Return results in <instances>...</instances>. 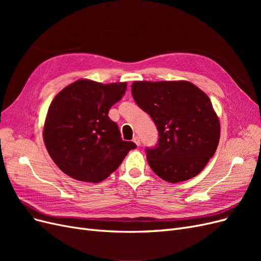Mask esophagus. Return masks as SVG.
Segmentation results:
<instances>
[{
  "label": "esophagus",
  "mask_w": 261,
  "mask_h": 261,
  "mask_svg": "<svg viewBox=\"0 0 261 261\" xmlns=\"http://www.w3.org/2000/svg\"><path fill=\"white\" fill-rule=\"evenodd\" d=\"M133 141H134V143H135L137 146H140V139H139L138 136L134 137V138H133Z\"/></svg>",
  "instance_id": "1"
}]
</instances>
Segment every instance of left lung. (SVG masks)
I'll return each instance as SVG.
<instances>
[{"mask_svg": "<svg viewBox=\"0 0 261 261\" xmlns=\"http://www.w3.org/2000/svg\"><path fill=\"white\" fill-rule=\"evenodd\" d=\"M132 94L159 132L156 146L146 149L150 168L170 183L198 175L220 140L219 117L207 94L186 81L134 82Z\"/></svg>", "mask_w": 261, "mask_h": 261, "instance_id": "8db88e82", "label": "left lung"}]
</instances>
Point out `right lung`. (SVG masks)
I'll return each instance as SVG.
<instances>
[{
	"mask_svg": "<svg viewBox=\"0 0 261 261\" xmlns=\"http://www.w3.org/2000/svg\"><path fill=\"white\" fill-rule=\"evenodd\" d=\"M127 83L101 84L80 80L60 91L48 110L43 127L46 150L72 178L99 183L114 172L129 150L109 110L124 96Z\"/></svg>",
	"mask_w": 261,
	"mask_h": 261,
	"instance_id": "1",
	"label": "right lung"
}]
</instances>
